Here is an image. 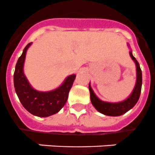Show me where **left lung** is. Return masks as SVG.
Returning <instances> with one entry per match:
<instances>
[{
    "instance_id": "8db88e82",
    "label": "left lung",
    "mask_w": 155,
    "mask_h": 155,
    "mask_svg": "<svg viewBox=\"0 0 155 155\" xmlns=\"http://www.w3.org/2000/svg\"><path fill=\"white\" fill-rule=\"evenodd\" d=\"M128 46H130L128 45ZM130 56L132 58V60L134 61L136 65V83L134 85L133 91L131 94L125 99L124 101H119V102H108V101H101L97 97L95 94L94 90L90 86V83L89 85V90L90 93V100L91 103L94 108L101 114H103L107 116H120V115L124 114L130 109H132L135 104L138 102L139 97H140L141 90H142V70L140 69V65L136 58L133 56L132 51H130Z\"/></svg>"
}]
</instances>
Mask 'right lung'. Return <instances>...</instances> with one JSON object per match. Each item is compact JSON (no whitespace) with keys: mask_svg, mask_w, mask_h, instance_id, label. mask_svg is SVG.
I'll list each match as a JSON object with an SVG mask.
<instances>
[{"mask_svg":"<svg viewBox=\"0 0 155 155\" xmlns=\"http://www.w3.org/2000/svg\"><path fill=\"white\" fill-rule=\"evenodd\" d=\"M31 44L28 43L25 46L15 67L13 75L15 91L27 111L38 117H49L59 112L65 106L76 75L68 76L64 82L55 90L41 92L33 89L24 74L25 55Z\"/></svg>","mask_w":155,"mask_h":155,"instance_id":"right-lung-1","label":"right lung"}]
</instances>
